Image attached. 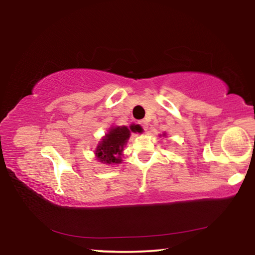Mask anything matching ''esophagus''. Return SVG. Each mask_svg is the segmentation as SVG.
<instances>
[{
    "instance_id": "1",
    "label": "esophagus",
    "mask_w": 255,
    "mask_h": 255,
    "mask_svg": "<svg viewBox=\"0 0 255 255\" xmlns=\"http://www.w3.org/2000/svg\"><path fill=\"white\" fill-rule=\"evenodd\" d=\"M139 124L141 125V127L144 128V130H147V129H148V124H147V122H146V120H141V122H139Z\"/></svg>"
}]
</instances>
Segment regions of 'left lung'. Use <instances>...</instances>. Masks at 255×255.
Here are the masks:
<instances>
[{
  "label": "left lung",
  "mask_w": 255,
  "mask_h": 255,
  "mask_svg": "<svg viewBox=\"0 0 255 255\" xmlns=\"http://www.w3.org/2000/svg\"><path fill=\"white\" fill-rule=\"evenodd\" d=\"M163 136H165V133H163Z\"/></svg>",
  "instance_id": "1"
}]
</instances>
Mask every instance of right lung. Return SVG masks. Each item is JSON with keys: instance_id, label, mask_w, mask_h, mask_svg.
Listing matches in <instances>:
<instances>
[{"instance_id": "1", "label": "right lung", "mask_w": 255, "mask_h": 255, "mask_svg": "<svg viewBox=\"0 0 255 255\" xmlns=\"http://www.w3.org/2000/svg\"><path fill=\"white\" fill-rule=\"evenodd\" d=\"M136 126H111L105 136L101 138L94 149L96 158L103 164H120L123 163L124 147L130 137V131H135Z\"/></svg>"}]
</instances>
